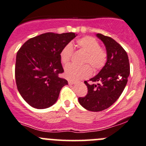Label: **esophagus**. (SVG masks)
Wrapping results in <instances>:
<instances>
[{"mask_svg":"<svg viewBox=\"0 0 146 146\" xmlns=\"http://www.w3.org/2000/svg\"><path fill=\"white\" fill-rule=\"evenodd\" d=\"M68 83L69 85H75L76 83V82L74 81V80H68Z\"/></svg>","mask_w":146,"mask_h":146,"instance_id":"34e87169","label":"esophagus"}]
</instances>
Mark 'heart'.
Here are the masks:
<instances>
[{
	"instance_id": "b5f03b06",
	"label": "heart",
	"mask_w": 146,
	"mask_h": 146,
	"mask_svg": "<svg viewBox=\"0 0 146 146\" xmlns=\"http://www.w3.org/2000/svg\"><path fill=\"white\" fill-rule=\"evenodd\" d=\"M80 48L87 53L84 62L91 65L93 70H98L105 66L107 59L106 50L100 47L98 41L91 36H86L77 40ZM73 48L71 43L63 47L60 53V60L64 65L70 61L73 54ZM92 73V68L89 65L78 66L69 64L65 68V76L69 80H79L89 77Z\"/></svg>"
}]
</instances>
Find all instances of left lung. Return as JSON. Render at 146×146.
Returning a JSON list of instances; mask_svg holds the SVG:
<instances>
[{
	"label": "left lung",
	"instance_id": "8db88e82",
	"mask_svg": "<svg viewBox=\"0 0 146 146\" xmlns=\"http://www.w3.org/2000/svg\"><path fill=\"white\" fill-rule=\"evenodd\" d=\"M96 36L106 46L107 60L100 71L85 81L88 93L78 98L79 103L90 111H101L112 106L121 96L128 82L130 64L128 55L122 46L111 37L100 33Z\"/></svg>",
	"mask_w": 146,
	"mask_h": 146
}]
</instances>
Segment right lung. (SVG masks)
<instances>
[{
  "label": "right lung",
  "mask_w": 146,
  "mask_h": 146,
  "mask_svg": "<svg viewBox=\"0 0 146 146\" xmlns=\"http://www.w3.org/2000/svg\"><path fill=\"white\" fill-rule=\"evenodd\" d=\"M74 33H46L27 40L18 51L15 67L17 88L31 106L44 109L56 103L68 85L58 76L63 73L60 53L75 37Z\"/></svg>",
  "instance_id": "obj_1"
}]
</instances>
